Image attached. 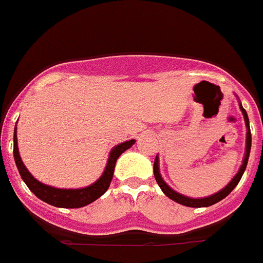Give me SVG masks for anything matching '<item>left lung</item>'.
<instances>
[{"instance_id": "8db88e82", "label": "left lung", "mask_w": 263, "mask_h": 263, "mask_svg": "<svg viewBox=\"0 0 263 263\" xmlns=\"http://www.w3.org/2000/svg\"><path fill=\"white\" fill-rule=\"evenodd\" d=\"M240 111L243 114V118H245V123H246V127H248V136H246V155H245L243 159V164L240 165L239 171L235 176H234V179L231 180L223 190H220L219 193L214 194V195L209 196V198H203V199H193V198H187L184 195H180V194L175 193L173 189H170L167 184L164 183V180L162 179V176L159 174V162H158V156L155 159V163H154V175H155V179L158 182L159 187L162 189L163 193L165 195L168 196L170 199L175 200L176 203H180L183 206H189V207H209V206H213L215 203H218L219 200L224 199L229 194L235 189L238 183H239L240 178L243 175L245 170H246V165H248V160H249V155H250V148H251V132H250V124H249V118H248V114L245 111V108L242 107L240 104Z\"/></svg>"}]
</instances>
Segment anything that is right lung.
<instances>
[{"label": "right lung", "instance_id": "right-lung-1", "mask_svg": "<svg viewBox=\"0 0 263 263\" xmlns=\"http://www.w3.org/2000/svg\"><path fill=\"white\" fill-rule=\"evenodd\" d=\"M14 147H13V154H14V160L18 168V173L25 182V184L29 187L37 198H40L44 202L49 203L52 206L56 207H64V209H79V207H84L89 204V203L95 202V200L100 198L103 194L105 193L112 182V176H114L115 171V164L118 160L119 156L131 147L135 140H128V142L121 143V144L116 145L109 154V159H108L107 167H105L104 174L101 175L100 179L96 183H93L92 186H88L85 189H79V190H61V189H54V187L46 186L40 183L39 180L34 179L30 173L26 170L24 165L23 160L20 158L18 147H17V135H15L14 129Z\"/></svg>", "mask_w": 263, "mask_h": 263}]
</instances>
